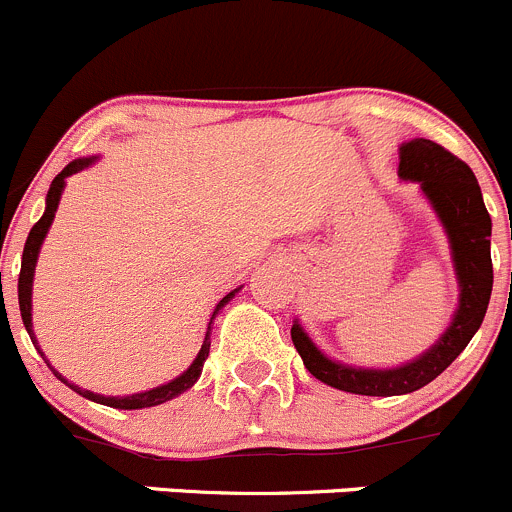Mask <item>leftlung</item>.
Listing matches in <instances>:
<instances>
[{
    "label": "left lung",
    "mask_w": 512,
    "mask_h": 512,
    "mask_svg": "<svg viewBox=\"0 0 512 512\" xmlns=\"http://www.w3.org/2000/svg\"><path fill=\"white\" fill-rule=\"evenodd\" d=\"M403 179L418 181L438 211L460 281V306L453 323L440 341L413 363L388 371H366L333 363L318 351L298 323L291 328V341L301 353L303 366L326 386L358 396H401L428 386L455 358L483 323L493 291V261H490V216L475 174L465 161L430 139H416L401 146Z\"/></svg>",
    "instance_id": "8db88e82"
}]
</instances>
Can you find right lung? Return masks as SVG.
<instances>
[{"label": "right lung", "instance_id": "right-lung-1", "mask_svg": "<svg viewBox=\"0 0 512 512\" xmlns=\"http://www.w3.org/2000/svg\"><path fill=\"white\" fill-rule=\"evenodd\" d=\"M91 161H94V159H77V161H72V164H67L62 171H59L57 176H54L52 186H49V194H47V211H44L42 219H39L37 224L32 226V231H29V236H27V244H24L22 271H19L17 291H19V311H22V321H24V326H27L29 338H34V333H32V281H34V266H37V256H39V246H42L44 236H47L49 226H52V221H54V214H57L59 196H62V191H64V179H67V176H72V174H77V171L86 169V166H89ZM236 291H239V288H236ZM236 291L226 293V296L221 298L219 303H216L214 316H211L209 328H206L204 346H201L199 356H196V361L191 363L189 371H184L179 378H174V381H171V383H166V386L151 388V391H146V393H134V396H124V398L99 396V393L82 391V388L72 386V383H69V388H74V391H77L79 396L89 398V401L101 403V406H109V408H121V411L151 408V406H159V403H166V401H171V398L181 396V393L189 391V388L194 386L196 381H199L201 371H204V361H206V356H209V348H211V323H214L216 313H219L221 308H224L226 303L231 301V298H234ZM32 343H37V341H32ZM37 351H39V348H37ZM39 353H42V351H39ZM44 361H47V358H44ZM47 366H49V363H47ZM49 368H52V366H49ZM52 371H54V368H52ZM54 376H57L59 381H64V378L59 376L57 371H54ZM64 383H67V381H64Z\"/></svg>", "mask_w": 512, "mask_h": 512}]
</instances>
